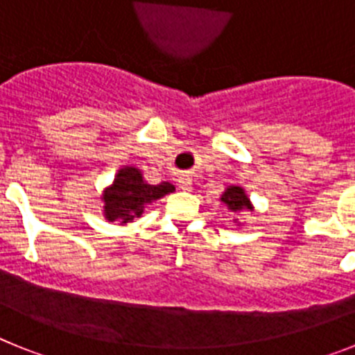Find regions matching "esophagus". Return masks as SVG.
<instances>
[{
	"instance_id": "obj_1",
	"label": "esophagus",
	"mask_w": 355,
	"mask_h": 355,
	"mask_svg": "<svg viewBox=\"0 0 355 355\" xmlns=\"http://www.w3.org/2000/svg\"><path fill=\"white\" fill-rule=\"evenodd\" d=\"M178 187H180V190L190 192V190H192V180L187 178V175H181L180 180H178Z\"/></svg>"
}]
</instances>
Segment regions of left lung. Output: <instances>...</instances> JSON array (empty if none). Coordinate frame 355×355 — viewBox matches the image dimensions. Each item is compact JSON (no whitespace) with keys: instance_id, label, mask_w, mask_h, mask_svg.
Returning a JSON list of instances; mask_svg holds the SVG:
<instances>
[{"instance_id":"obj_1","label":"left lung","mask_w":355,"mask_h":355,"mask_svg":"<svg viewBox=\"0 0 355 355\" xmlns=\"http://www.w3.org/2000/svg\"><path fill=\"white\" fill-rule=\"evenodd\" d=\"M220 200L224 202L225 206H227L229 211L233 213H238V211H252L254 206L252 202H250L249 196L245 193V190L241 187H236V184H231V187H227L224 190V193H222ZM233 222H238V218H234ZM240 224V222H238Z\"/></svg>"}]
</instances>
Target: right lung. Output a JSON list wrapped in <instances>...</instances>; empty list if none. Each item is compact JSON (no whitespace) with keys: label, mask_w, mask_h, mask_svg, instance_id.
<instances>
[{"label":"right lung","mask_w":355,"mask_h":355,"mask_svg":"<svg viewBox=\"0 0 355 355\" xmlns=\"http://www.w3.org/2000/svg\"><path fill=\"white\" fill-rule=\"evenodd\" d=\"M174 190V184L168 181L149 184L144 180L140 168L126 165L119 168L114 183L103 190V213L108 222H121V225H126L135 216L142 215L146 205L162 199Z\"/></svg>","instance_id":"obj_1"}]
</instances>
